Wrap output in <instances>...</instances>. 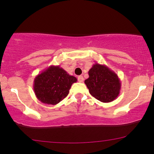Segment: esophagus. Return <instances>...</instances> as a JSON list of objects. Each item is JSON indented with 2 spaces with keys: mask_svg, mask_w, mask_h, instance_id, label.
<instances>
[{
  "mask_svg": "<svg viewBox=\"0 0 154 154\" xmlns=\"http://www.w3.org/2000/svg\"><path fill=\"white\" fill-rule=\"evenodd\" d=\"M77 79H78L79 82H83L84 81V78L82 76H79V77H77Z\"/></svg>",
  "mask_w": 154,
  "mask_h": 154,
  "instance_id": "1",
  "label": "esophagus"
}]
</instances>
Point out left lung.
<instances>
[{
	"label": "left lung",
	"mask_w": 154,
	"mask_h": 154,
	"mask_svg": "<svg viewBox=\"0 0 154 154\" xmlns=\"http://www.w3.org/2000/svg\"><path fill=\"white\" fill-rule=\"evenodd\" d=\"M89 78L85 81L91 95L102 102H111L120 93L118 75L107 66L95 63L89 69Z\"/></svg>",
	"instance_id": "left-lung-1"
}]
</instances>
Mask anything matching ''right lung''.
I'll return each instance as SVG.
<instances>
[{
	"label": "right lung",
	"instance_id": "add662e5",
	"mask_svg": "<svg viewBox=\"0 0 154 154\" xmlns=\"http://www.w3.org/2000/svg\"><path fill=\"white\" fill-rule=\"evenodd\" d=\"M77 81L59 65H51L35 78V94L44 104L55 105L67 96L72 85Z\"/></svg>",
	"mask_w": 154,
	"mask_h": 154
}]
</instances>
